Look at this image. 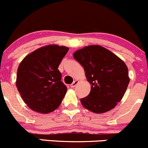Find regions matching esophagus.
<instances>
[{
	"label": "esophagus",
	"mask_w": 148,
	"mask_h": 148,
	"mask_svg": "<svg viewBox=\"0 0 148 148\" xmlns=\"http://www.w3.org/2000/svg\"><path fill=\"white\" fill-rule=\"evenodd\" d=\"M78 83H79V81H78V80H75V81H73V83L71 84V85H70V86H71L72 88H74V87H75V86L78 84Z\"/></svg>",
	"instance_id": "esophagus-1"
}]
</instances>
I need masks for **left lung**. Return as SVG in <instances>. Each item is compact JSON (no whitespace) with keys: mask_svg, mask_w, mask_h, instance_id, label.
<instances>
[{"mask_svg":"<svg viewBox=\"0 0 148 148\" xmlns=\"http://www.w3.org/2000/svg\"><path fill=\"white\" fill-rule=\"evenodd\" d=\"M73 57L83 66L91 91L81 99L83 106L95 113L110 111L123 98L129 77L124 62L108 49L99 46H85Z\"/></svg>","mask_w":148,"mask_h":148,"instance_id":"8db88e82","label":"left lung"}]
</instances>
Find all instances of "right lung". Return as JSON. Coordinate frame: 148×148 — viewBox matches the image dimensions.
Returning <instances> with one entry per match:
<instances>
[{"label":"right lung","mask_w":148,"mask_h":148,"mask_svg":"<svg viewBox=\"0 0 148 148\" xmlns=\"http://www.w3.org/2000/svg\"><path fill=\"white\" fill-rule=\"evenodd\" d=\"M68 50L66 46L47 45L31 52L19 64L16 88L33 111L49 113L61 104L67 89L58 67Z\"/></svg>","instance_id":"1"}]
</instances>
